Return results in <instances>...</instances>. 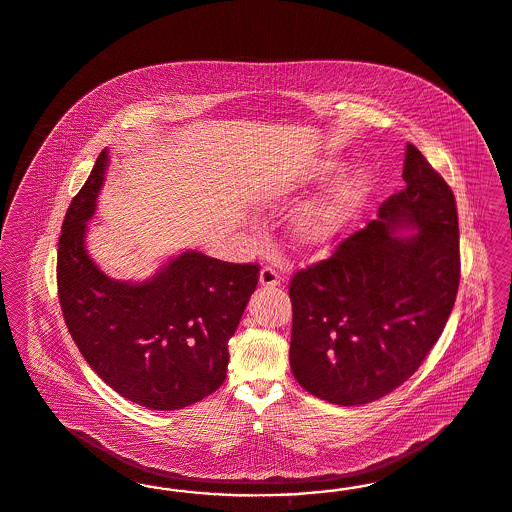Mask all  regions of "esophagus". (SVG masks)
I'll list each match as a JSON object with an SVG mask.
<instances>
[{
	"instance_id": "obj_1",
	"label": "esophagus",
	"mask_w": 512,
	"mask_h": 512,
	"mask_svg": "<svg viewBox=\"0 0 512 512\" xmlns=\"http://www.w3.org/2000/svg\"><path fill=\"white\" fill-rule=\"evenodd\" d=\"M282 282V278L278 276V272L274 270V268H270V266H265L261 272H259V283H261V287H276V285H280Z\"/></svg>"
}]
</instances>
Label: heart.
<instances>
[{
	"label": "heart",
	"mask_w": 512,
	"mask_h": 512,
	"mask_svg": "<svg viewBox=\"0 0 512 512\" xmlns=\"http://www.w3.org/2000/svg\"><path fill=\"white\" fill-rule=\"evenodd\" d=\"M338 168V160H319L295 187L323 183L335 176ZM371 185V172L365 166H353L336 176L323 193L304 202L289 217L287 229L295 246L308 251L333 246L363 212Z\"/></svg>",
	"instance_id": "obj_1"
}]
</instances>
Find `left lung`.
I'll list each match as a JSON object with an SVG mask.
<instances>
[{
  "label": "left lung",
  "mask_w": 512,
  "mask_h": 512,
  "mask_svg": "<svg viewBox=\"0 0 512 512\" xmlns=\"http://www.w3.org/2000/svg\"><path fill=\"white\" fill-rule=\"evenodd\" d=\"M403 179L367 229L291 280V371L335 405H367L405 384L456 302L454 194L410 143Z\"/></svg>",
  "instance_id": "8db88e82"
}]
</instances>
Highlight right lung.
Listing matches in <instances>:
<instances>
[{"instance_id": "right-lung-1", "label": "right lung", "mask_w": 512, "mask_h": 512, "mask_svg": "<svg viewBox=\"0 0 512 512\" xmlns=\"http://www.w3.org/2000/svg\"><path fill=\"white\" fill-rule=\"evenodd\" d=\"M107 166L104 149L66 213L56 265L60 306L73 342L109 388L151 410H179L225 382L229 340L259 266L185 249L145 280L107 276L87 249Z\"/></svg>"}]
</instances>
